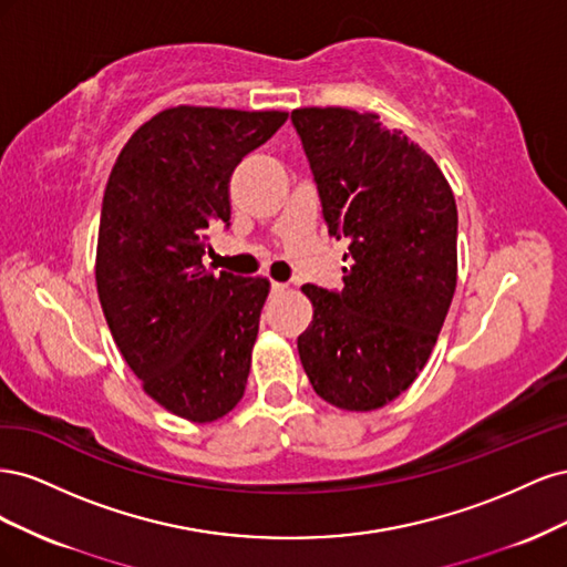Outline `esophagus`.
<instances>
[{"label":"esophagus","mask_w":567,"mask_h":567,"mask_svg":"<svg viewBox=\"0 0 567 567\" xmlns=\"http://www.w3.org/2000/svg\"><path fill=\"white\" fill-rule=\"evenodd\" d=\"M288 286L286 284H279V281H271V293L274 296H279V293H284V290H286Z\"/></svg>","instance_id":"1"}]
</instances>
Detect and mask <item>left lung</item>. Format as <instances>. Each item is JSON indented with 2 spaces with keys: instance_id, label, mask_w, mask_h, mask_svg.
<instances>
[{
  "instance_id": "8db88e82",
  "label": "left lung",
  "mask_w": 567,
  "mask_h": 567,
  "mask_svg": "<svg viewBox=\"0 0 567 567\" xmlns=\"http://www.w3.org/2000/svg\"><path fill=\"white\" fill-rule=\"evenodd\" d=\"M329 234L348 238L340 290L307 284L315 319L298 338L321 400L371 411L425 367L456 288V203L435 161L379 115L290 113Z\"/></svg>"
}]
</instances>
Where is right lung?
Here are the masks:
<instances>
[{"label":"right lung","instance_id":"1","mask_svg":"<svg viewBox=\"0 0 567 567\" xmlns=\"http://www.w3.org/2000/svg\"><path fill=\"white\" fill-rule=\"evenodd\" d=\"M281 111L177 106L136 130L111 169L96 290L115 346L148 398L208 423L244 398L267 279L203 267L229 227V179L286 123Z\"/></svg>","mask_w":567,"mask_h":567}]
</instances>
